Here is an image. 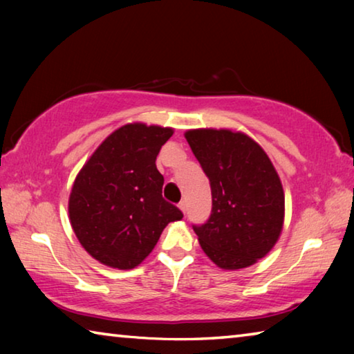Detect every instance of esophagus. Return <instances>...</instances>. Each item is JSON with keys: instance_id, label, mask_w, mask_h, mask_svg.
I'll use <instances>...</instances> for the list:
<instances>
[{"instance_id": "obj_1", "label": "esophagus", "mask_w": 354, "mask_h": 354, "mask_svg": "<svg viewBox=\"0 0 354 354\" xmlns=\"http://www.w3.org/2000/svg\"><path fill=\"white\" fill-rule=\"evenodd\" d=\"M178 206H179V209H181V211H183L184 214H185V211H187V203H185L184 200H183L181 203H179V205H178Z\"/></svg>"}]
</instances>
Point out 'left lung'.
Listing matches in <instances>:
<instances>
[{
  "label": "left lung",
  "mask_w": 354,
  "mask_h": 354,
  "mask_svg": "<svg viewBox=\"0 0 354 354\" xmlns=\"http://www.w3.org/2000/svg\"><path fill=\"white\" fill-rule=\"evenodd\" d=\"M185 139L211 183V215L192 225L203 251L225 270L253 266L283 230L284 192L277 170L242 133L192 129Z\"/></svg>",
  "instance_id": "left-lung-1"
}]
</instances>
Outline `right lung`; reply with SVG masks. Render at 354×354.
<instances>
[{
    "label": "right lung",
    "mask_w": 354,
    "mask_h": 354,
    "mask_svg": "<svg viewBox=\"0 0 354 354\" xmlns=\"http://www.w3.org/2000/svg\"><path fill=\"white\" fill-rule=\"evenodd\" d=\"M171 128L124 124L97 148L76 176L68 214L77 241L104 266L129 270L145 259L183 212L162 198L156 158Z\"/></svg>",
    "instance_id": "1"
}]
</instances>
